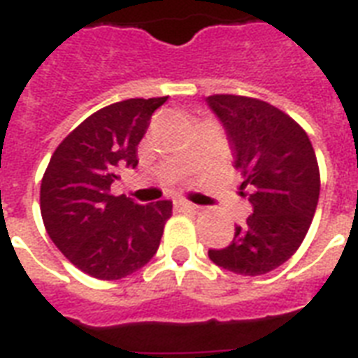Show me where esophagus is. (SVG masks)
I'll use <instances>...</instances> for the list:
<instances>
[{
  "label": "esophagus",
  "mask_w": 358,
  "mask_h": 358,
  "mask_svg": "<svg viewBox=\"0 0 358 358\" xmlns=\"http://www.w3.org/2000/svg\"><path fill=\"white\" fill-rule=\"evenodd\" d=\"M176 208H180V210H187V212H199V210H201V206H196V204H193V202L189 201H178L176 202Z\"/></svg>",
  "instance_id": "1"
}]
</instances>
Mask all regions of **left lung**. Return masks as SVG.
<instances>
[{
    "label": "left lung",
    "instance_id": "left-lung-1",
    "mask_svg": "<svg viewBox=\"0 0 358 358\" xmlns=\"http://www.w3.org/2000/svg\"><path fill=\"white\" fill-rule=\"evenodd\" d=\"M223 122L252 215L232 243L208 250L227 271L256 277L282 266L303 243L320 199V167L308 135L289 115L258 98H206Z\"/></svg>",
    "mask_w": 358,
    "mask_h": 358
}]
</instances>
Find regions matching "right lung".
Listing matches in <instances>:
<instances>
[{
  "label": "right lung",
  "instance_id": "add662e5",
  "mask_svg": "<svg viewBox=\"0 0 358 358\" xmlns=\"http://www.w3.org/2000/svg\"><path fill=\"white\" fill-rule=\"evenodd\" d=\"M167 96L129 98L98 109L55 148L41 184L48 236L87 275L119 280L156 255L173 202L115 196L120 169L137 167V145Z\"/></svg>",
  "mask_w": 358,
  "mask_h": 358
}]
</instances>
